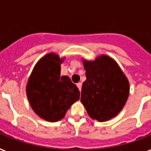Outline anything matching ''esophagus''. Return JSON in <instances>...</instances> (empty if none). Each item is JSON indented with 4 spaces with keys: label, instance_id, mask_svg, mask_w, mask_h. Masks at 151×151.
I'll return each mask as SVG.
<instances>
[{
    "label": "esophagus",
    "instance_id": "obj_1",
    "mask_svg": "<svg viewBox=\"0 0 151 151\" xmlns=\"http://www.w3.org/2000/svg\"><path fill=\"white\" fill-rule=\"evenodd\" d=\"M77 87L78 88V89H79V91H81V89H82V83H77Z\"/></svg>",
    "mask_w": 151,
    "mask_h": 151
}]
</instances>
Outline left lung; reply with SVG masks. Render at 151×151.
<instances>
[{"label":"left lung","mask_w":151,"mask_h":151,"mask_svg":"<svg viewBox=\"0 0 151 151\" xmlns=\"http://www.w3.org/2000/svg\"><path fill=\"white\" fill-rule=\"evenodd\" d=\"M86 80L82 87L81 103L93 119L104 122L121 111L129 93V84L113 58L102 55L94 61L83 60Z\"/></svg>","instance_id":"8db88e82"}]
</instances>
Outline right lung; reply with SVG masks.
<instances>
[{
  "mask_svg": "<svg viewBox=\"0 0 151 151\" xmlns=\"http://www.w3.org/2000/svg\"><path fill=\"white\" fill-rule=\"evenodd\" d=\"M61 59L55 53L42 57L28 78L26 93L35 113L48 122L64 118L66 111L79 99L78 87L67 76H61Z\"/></svg>",
  "mask_w": 151,
  "mask_h": 151,
  "instance_id": "add662e5",
  "label": "right lung"
}]
</instances>
